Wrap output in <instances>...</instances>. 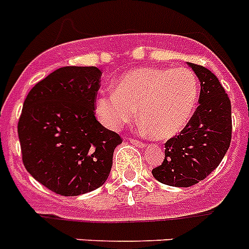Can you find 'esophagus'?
<instances>
[{
	"label": "esophagus",
	"mask_w": 249,
	"mask_h": 249,
	"mask_svg": "<svg viewBox=\"0 0 249 249\" xmlns=\"http://www.w3.org/2000/svg\"><path fill=\"white\" fill-rule=\"evenodd\" d=\"M127 140L130 141L131 144L137 145V146H140V148H144V146H145V144H144V142H141V141L136 140V139H132V137H128V139H127Z\"/></svg>",
	"instance_id": "34e87169"
}]
</instances>
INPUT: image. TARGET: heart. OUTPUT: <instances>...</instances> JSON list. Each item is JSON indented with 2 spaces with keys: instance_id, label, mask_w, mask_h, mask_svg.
I'll return each mask as SVG.
<instances>
[{
  "instance_id": "1",
  "label": "heart",
  "mask_w": 249,
  "mask_h": 249,
  "mask_svg": "<svg viewBox=\"0 0 249 249\" xmlns=\"http://www.w3.org/2000/svg\"><path fill=\"white\" fill-rule=\"evenodd\" d=\"M199 99V79L189 68H139L123 74L115 91L101 93L96 113L105 126L119 130L136 117L159 140L184 130Z\"/></svg>"
}]
</instances>
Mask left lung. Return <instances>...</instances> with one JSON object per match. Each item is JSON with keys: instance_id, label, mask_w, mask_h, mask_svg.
Masks as SVG:
<instances>
[{"instance_id": "obj_1", "label": "left lung", "mask_w": 249, "mask_h": 249, "mask_svg": "<svg viewBox=\"0 0 249 249\" xmlns=\"http://www.w3.org/2000/svg\"><path fill=\"white\" fill-rule=\"evenodd\" d=\"M200 82L199 105L180 135L164 144V160L153 168L164 185L189 188L204 180L221 163L231 141V104L217 77L188 63Z\"/></svg>"}]
</instances>
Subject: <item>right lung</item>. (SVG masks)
Returning a JSON list of instances; mask_svg holds the SVG:
<instances>
[{
  "mask_svg": "<svg viewBox=\"0 0 249 249\" xmlns=\"http://www.w3.org/2000/svg\"><path fill=\"white\" fill-rule=\"evenodd\" d=\"M101 71L64 67L39 81L24 100L18 135L24 167L51 192L81 196L108 178L122 139L95 117Z\"/></svg>",
  "mask_w": 249,
  "mask_h": 249,
  "instance_id": "add662e5",
  "label": "right lung"
}]
</instances>
